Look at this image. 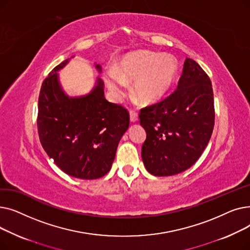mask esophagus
<instances>
[{
  "label": "esophagus",
  "instance_id": "esophagus-1",
  "mask_svg": "<svg viewBox=\"0 0 250 250\" xmlns=\"http://www.w3.org/2000/svg\"><path fill=\"white\" fill-rule=\"evenodd\" d=\"M129 120L132 123H137L138 122V113L136 111H129Z\"/></svg>",
  "mask_w": 250,
  "mask_h": 250
}]
</instances>
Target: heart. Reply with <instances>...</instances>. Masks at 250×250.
<instances>
[{
    "mask_svg": "<svg viewBox=\"0 0 250 250\" xmlns=\"http://www.w3.org/2000/svg\"><path fill=\"white\" fill-rule=\"evenodd\" d=\"M178 70V63L171 55L158 56L140 50L125 56L118 63L117 72L109 69L105 73V83L116 98L126 93V84L133 83L134 94L145 103L160 100L171 87Z\"/></svg>",
    "mask_w": 250,
    "mask_h": 250,
    "instance_id": "heart-1",
    "label": "heart"
}]
</instances>
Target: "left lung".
I'll return each mask as SVG.
<instances>
[{"instance_id":"1","label":"left lung","mask_w":250,"mask_h":250,"mask_svg":"<svg viewBox=\"0 0 250 250\" xmlns=\"http://www.w3.org/2000/svg\"><path fill=\"white\" fill-rule=\"evenodd\" d=\"M147 138L142 159L155 176H171L191 167L211 139L214 124L212 83L200 64L187 58L176 90L141 109Z\"/></svg>"}]
</instances>
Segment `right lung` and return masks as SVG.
Returning a JSON list of instances; mask_svg holds the SVG:
<instances>
[{
  "label": "right lung",
  "mask_w": 250,
  "mask_h": 250,
  "mask_svg": "<svg viewBox=\"0 0 250 250\" xmlns=\"http://www.w3.org/2000/svg\"><path fill=\"white\" fill-rule=\"evenodd\" d=\"M72 57L71 59H73ZM61 62L42 83L38 98L39 140L50 159L64 173L80 179L106 174L129 125L128 111L104 97L99 77L88 94L69 96L60 82ZM96 70L102 68L95 62Z\"/></svg>",
  "instance_id": "add662e5"
}]
</instances>
